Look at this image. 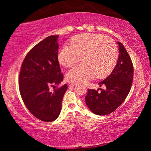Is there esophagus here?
Segmentation results:
<instances>
[{
  "label": "esophagus",
  "instance_id": "34e87169",
  "mask_svg": "<svg viewBox=\"0 0 151 151\" xmlns=\"http://www.w3.org/2000/svg\"><path fill=\"white\" fill-rule=\"evenodd\" d=\"M76 85V83H74V82H69L68 83V85L69 86H75Z\"/></svg>",
  "mask_w": 151,
  "mask_h": 151
}]
</instances>
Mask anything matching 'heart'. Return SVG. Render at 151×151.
I'll return each instance as SVG.
<instances>
[{"instance_id":"1","label":"heart","mask_w":151,"mask_h":151,"mask_svg":"<svg viewBox=\"0 0 151 151\" xmlns=\"http://www.w3.org/2000/svg\"><path fill=\"white\" fill-rule=\"evenodd\" d=\"M71 46L64 45L58 52V60L65 67L75 65L81 60L83 64L75 66L66 73L68 81L85 83L96 75L103 78L115 66L118 50L113 40L99 34H81L70 40Z\"/></svg>"}]
</instances>
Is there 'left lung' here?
Wrapping results in <instances>:
<instances>
[{"instance_id":"8db88e82","label":"left lung","mask_w":151,"mask_h":151,"mask_svg":"<svg viewBox=\"0 0 151 151\" xmlns=\"http://www.w3.org/2000/svg\"><path fill=\"white\" fill-rule=\"evenodd\" d=\"M119 56L111 75L99 83L106 89H88L85 101L91 111L97 115H106L114 112L123 103L131 90L133 80V65L123 45L117 42Z\"/></svg>"}]
</instances>
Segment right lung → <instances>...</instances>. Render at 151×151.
<instances>
[{
  "label": "right lung",
  "instance_id": "right-lung-1",
  "mask_svg": "<svg viewBox=\"0 0 151 151\" xmlns=\"http://www.w3.org/2000/svg\"><path fill=\"white\" fill-rule=\"evenodd\" d=\"M58 35L49 36L35 45L25 57L19 75V90L28 110L44 122L55 121L59 116L68 86L50 92L63 81L58 60Z\"/></svg>",
  "mask_w": 151,
  "mask_h": 151
}]
</instances>
